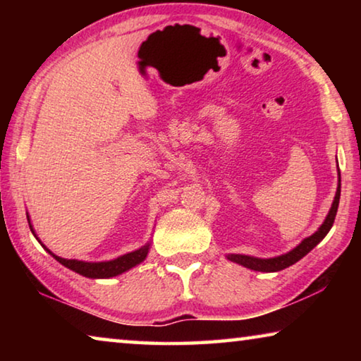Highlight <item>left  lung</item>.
<instances>
[{
	"label": "left lung",
	"instance_id": "1",
	"mask_svg": "<svg viewBox=\"0 0 361 361\" xmlns=\"http://www.w3.org/2000/svg\"><path fill=\"white\" fill-rule=\"evenodd\" d=\"M338 176H339L338 189H336L334 200L331 204V209H329L328 215L325 218V221L322 223L320 228L317 229L312 235L305 237V239L299 243L298 247H295L293 250H290V252H286L280 256H274V258H256V256L237 255V253L226 255V258L232 262H235V264H240L243 267L252 269V271H258V272H279V271H282V269L290 267L301 258H304V256L307 255L310 250L315 248L323 239H325V235L328 234L334 223L336 213H338L339 197H341V172H338Z\"/></svg>",
	"mask_w": 361,
	"mask_h": 361
}]
</instances>
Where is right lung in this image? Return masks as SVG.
<instances>
[{"mask_svg":"<svg viewBox=\"0 0 361 361\" xmlns=\"http://www.w3.org/2000/svg\"><path fill=\"white\" fill-rule=\"evenodd\" d=\"M27 219H28V224H30V229H32L33 235L36 237V240H38L41 245L42 242L39 240V237L35 234V229L32 226V219H30V215L27 213ZM44 247L46 252L49 255H52V258H56L60 264L68 267L70 271L79 274V276H84L87 279H111L116 276H121V274H124L127 271H130L132 267L138 266L140 262H143L146 259V256L149 253V248H151V242L145 243L143 247H140L138 250H133L130 253H126L122 256H118V258L114 259H109V261H99V262H92V261H81V259H66V258H60V256L54 255L51 250H49L46 245Z\"/></svg>","mask_w":361,"mask_h":361,"instance_id":"right-lung-1","label":"right lung"}]
</instances>
